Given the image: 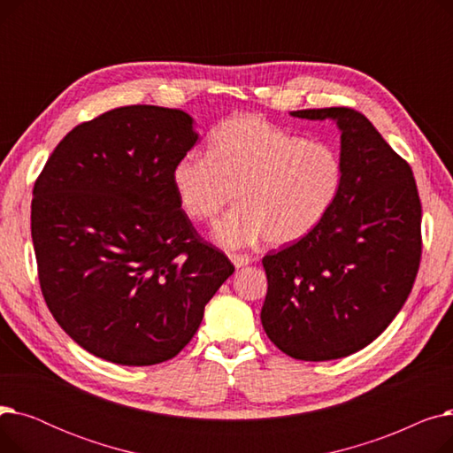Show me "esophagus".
<instances>
[{
  "label": "esophagus",
  "instance_id": "34e87169",
  "mask_svg": "<svg viewBox=\"0 0 453 453\" xmlns=\"http://www.w3.org/2000/svg\"><path fill=\"white\" fill-rule=\"evenodd\" d=\"M231 263L234 265V268H244L251 263V258L248 255H231Z\"/></svg>",
  "mask_w": 453,
  "mask_h": 453
}]
</instances>
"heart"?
I'll list each match as a JSON object with an SVG mask.
<instances>
[{
  "label": "heart",
  "mask_w": 453,
  "mask_h": 453,
  "mask_svg": "<svg viewBox=\"0 0 453 453\" xmlns=\"http://www.w3.org/2000/svg\"><path fill=\"white\" fill-rule=\"evenodd\" d=\"M343 183L338 150L308 141L257 115H236L214 128L207 156L188 154L173 166V187L190 220L209 222L212 242L241 250L266 239L288 246L311 234L334 207Z\"/></svg>",
  "instance_id": "heart-1"
}]
</instances>
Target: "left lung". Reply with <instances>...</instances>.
Listing matches in <instances>:
<instances>
[{"instance_id": "1", "label": "left lung", "mask_w": 453, "mask_h": 453, "mask_svg": "<svg viewBox=\"0 0 453 453\" xmlns=\"http://www.w3.org/2000/svg\"><path fill=\"white\" fill-rule=\"evenodd\" d=\"M290 115L338 127L343 183L311 234L263 258L260 321L292 358L338 360L374 342L406 303L420 263V200L410 165L365 115L350 108Z\"/></svg>"}]
</instances>
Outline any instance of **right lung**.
Returning a JSON list of instances; mask_svg holds the SVG:
<instances>
[{
  "label": "right lung",
  "instance_id": "right-lung-1",
  "mask_svg": "<svg viewBox=\"0 0 453 453\" xmlns=\"http://www.w3.org/2000/svg\"><path fill=\"white\" fill-rule=\"evenodd\" d=\"M196 141L181 110L115 108L71 130L35 183L43 299L97 358L132 367L174 358L234 272L198 239L174 193L173 166Z\"/></svg>",
  "mask_w": 453,
  "mask_h": 453
}]
</instances>
